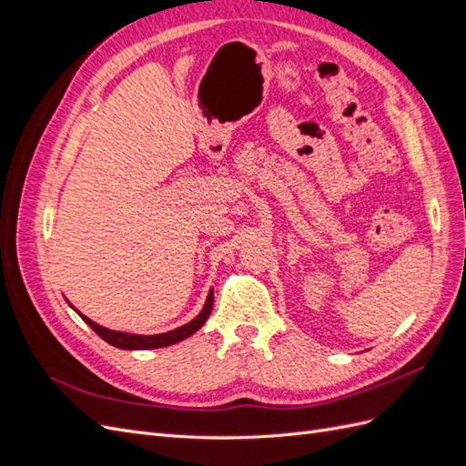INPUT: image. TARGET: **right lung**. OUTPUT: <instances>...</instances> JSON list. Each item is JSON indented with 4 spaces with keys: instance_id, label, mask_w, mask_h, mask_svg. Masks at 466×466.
I'll list each match as a JSON object with an SVG mask.
<instances>
[{
    "instance_id": "1",
    "label": "right lung",
    "mask_w": 466,
    "mask_h": 466,
    "mask_svg": "<svg viewBox=\"0 0 466 466\" xmlns=\"http://www.w3.org/2000/svg\"><path fill=\"white\" fill-rule=\"evenodd\" d=\"M211 305H214V291L208 293V299H206V305L200 311V315L192 319L190 322L182 324V327L175 329V330H168V332H163V334H149V336H142V334H128V332H116V330H110V329H105L101 327V324L93 322L91 319H87L86 315H81L77 309L76 311L79 313V317L86 320L89 327L103 338L105 342H108L110 346L115 348H120V350H155V348H165V346H171V344H177L180 340H185V338L192 336L196 330H200L204 327V322L208 320L209 313H211Z\"/></svg>"
}]
</instances>
